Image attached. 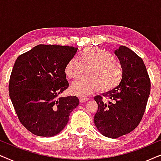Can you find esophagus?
I'll list each match as a JSON object with an SVG mask.
<instances>
[{
  "mask_svg": "<svg viewBox=\"0 0 161 161\" xmlns=\"http://www.w3.org/2000/svg\"><path fill=\"white\" fill-rule=\"evenodd\" d=\"M89 98L86 97V96H79V102L81 103H83V102H87L88 101Z\"/></svg>",
  "mask_w": 161,
  "mask_h": 161,
  "instance_id": "34e87169",
  "label": "esophagus"
}]
</instances>
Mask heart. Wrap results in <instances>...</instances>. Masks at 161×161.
I'll return each mask as SVG.
<instances>
[{
	"label": "heart",
	"mask_w": 161,
	"mask_h": 161,
	"mask_svg": "<svg viewBox=\"0 0 161 161\" xmlns=\"http://www.w3.org/2000/svg\"><path fill=\"white\" fill-rule=\"evenodd\" d=\"M86 68L87 75L74 81L70 89L75 93L86 95L96 89L98 92H108L121 82V64L110 52L99 48H87L79 57L74 56L68 61L65 72L70 79H76Z\"/></svg>",
	"instance_id": "obj_1"
}]
</instances>
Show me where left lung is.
I'll return each instance as SVG.
<instances>
[{"mask_svg":"<svg viewBox=\"0 0 161 161\" xmlns=\"http://www.w3.org/2000/svg\"><path fill=\"white\" fill-rule=\"evenodd\" d=\"M123 70L120 84L96 96L98 110L94 124L103 136L117 138L136 129L142 119L150 93L151 82L143 59L121 46L115 51ZM103 98H106L104 102Z\"/></svg>","mask_w":161,"mask_h":161,"instance_id":"left-lung-1","label":"left lung"}]
</instances>
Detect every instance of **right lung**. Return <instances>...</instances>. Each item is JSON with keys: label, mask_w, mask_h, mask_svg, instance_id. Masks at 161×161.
<instances>
[{"label": "right lung", "mask_w": 161, "mask_h": 161, "mask_svg": "<svg viewBox=\"0 0 161 161\" xmlns=\"http://www.w3.org/2000/svg\"><path fill=\"white\" fill-rule=\"evenodd\" d=\"M77 49L38 45L20 54L14 63L8 84L9 97L19 121L35 136L59 133L79 105L76 96H59L69 86L65 68Z\"/></svg>", "instance_id": "add662e5"}]
</instances>
